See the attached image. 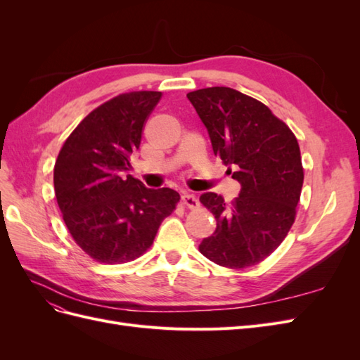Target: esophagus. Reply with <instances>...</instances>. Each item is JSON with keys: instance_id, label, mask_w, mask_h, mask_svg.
Listing matches in <instances>:
<instances>
[{"instance_id": "1", "label": "esophagus", "mask_w": 360, "mask_h": 360, "mask_svg": "<svg viewBox=\"0 0 360 360\" xmlns=\"http://www.w3.org/2000/svg\"><path fill=\"white\" fill-rule=\"evenodd\" d=\"M181 204L184 207H188V209H191V210L198 209V205H200L197 197H195V195H192V193H183L181 195Z\"/></svg>"}]
</instances>
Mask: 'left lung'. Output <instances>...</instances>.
Instances as JSON below:
<instances>
[{
	"label": "left lung",
	"instance_id": "left-lung-1",
	"mask_svg": "<svg viewBox=\"0 0 360 360\" xmlns=\"http://www.w3.org/2000/svg\"><path fill=\"white\" fill-rule=\"evenodd\" d=\"M188 99L214 156L234 168L233 179L242 186L230 204L214 192L200 197L217 222L200 252L228 269L255 266L284 242L296 219L303 184L297 139L264 103L228 86L191 91Z\"/></svg>",
	"mask_w": 360,
	"mask_h": 360
}]
</instances>
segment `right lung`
<instances>
[{
	"label": "right lung",
	"mask_w": 360,
	"mask_h": 360,
	"mask_svg": "<svg viewBox=\"0 0 360 360\" xmlns=\"http://www.w3.org/2000/svg\"><path fill=\"white\" fill-rule=\"evenodd\" d=\"M160 97V91H130L97 106L64 141L56 160L53 188L64 224L99 263L122 264L143 255L180 201L176 191L147 189L126 174Z\"/></svg>",
	"instance_id": "add662e5"
}]
</instances>
